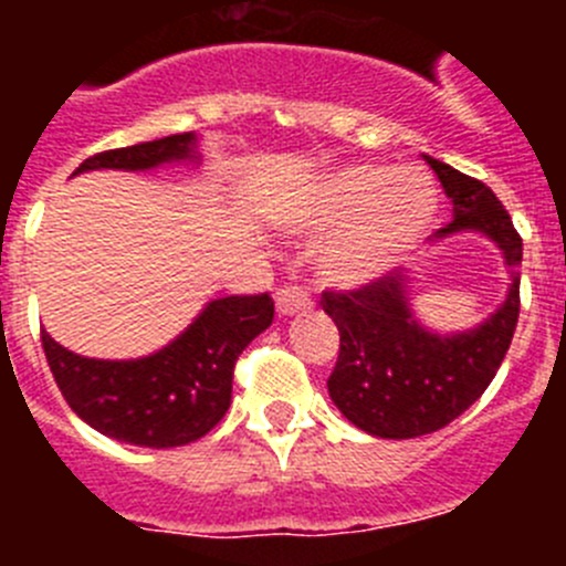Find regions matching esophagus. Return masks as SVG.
<instances>
[{"mask_svg": "<svg viewBox=\"0 0 566 566\" xmlns=\"http://www.w3.org/2000/svg\"><path fill=\"white\" fill-rule=\"evenodd\" d=\"M274 306H277L280 317H292L297 312H306L312 306V300H308V294L300 286H283L274 294Z\"/></svg>", "mask_w": 566, "mask_h": 566, "instance_id": "obj_1", "label": "esophagus"}]
</instances>
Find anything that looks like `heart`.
Instances as JSON below:
<instances>
[{
    "label": "heart",
    "mask_w": 566,
    "mask_h": 566,
    "mask_svg": "<svg viewBox=\"0 0 566 566\" xmlns=\"http://www.w3.org/2000/svg\"><path fill=\"white\" fill-rule=\"evenodd\" d=\"M437 218V189L419 169L352 164L312 189L300 232L339 235L326 254V274L337 286H365L391 272L417 247Z\"/></svg>",
    "instance_id": "1"
}]
</instances>
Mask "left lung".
<instances>
[{"label":"left lung","instance_id":"left-lung-1","mask_svg":"<svg viewBox=\"0 0 566 566\" xmlns=\"http://www.w3.org/2000/svg\"><path fill=\"white\" fill-rule=\"evenodd\" d=\"M453 203V221L433 240L479 232L502 249L510 289L502 306L476 328L437 334L413 317L408 274H385L354 292H323V308L339 328V357L328 394L339 413L379 439L433 433L484 394L518 323L522 238L493 189L424 155Z\"/></svg>","mask_w":566,"mask_h":566}]
</instances>
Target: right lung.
I'll return each mask as SVG.
<instances>
[{"label": "right lung", "mask_w": 566, "mask_h": 566, "mask_svg": "<svg viewBox=\"0 0 566 566\" xmlns=\"http://www.w3.org/2000/svg\"><path fill=\"white\" fill-rule=\"evenodd\" d=\"M198 161L195 135L107 149L82 164L90 169L144 172L161 164ZM274 319L269 294H234L207 303L192 326L142 359H93L67 352L42 332V348L59 391L90 428L138 448H178L207 437L232 402L234 363Z\"/></svg>", "instance_id": "1"}]
</instances>
